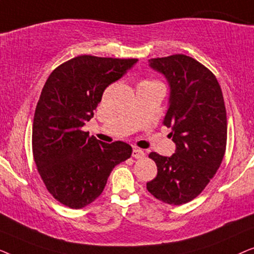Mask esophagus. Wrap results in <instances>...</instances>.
Returning <instances> with one entry per match:
<instances>
[{"label":"esophagus","mask_w":254,"mask_h":254,"mask_svg":"<svg viewBox=\"0 0 254 254\" xmlns=\"http://www.w3.org/2000/svg\"><path fill=\"white\" fill-rule=\"evenodd\" d=\"M144 151L142 150V149H137V148H134L133 149V152H131V156H133L134 158H142L144 157Z\"/></svg>","instance_id":"esophagus-1"}]
</instances>
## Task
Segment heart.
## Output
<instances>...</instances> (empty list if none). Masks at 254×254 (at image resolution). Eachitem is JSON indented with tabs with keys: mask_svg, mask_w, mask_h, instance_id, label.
Here are the masks:
<instances>
[{
	"mask_svg": "<svg viewBox=\"0 0 254 254\" xmlns=\"http://www.w3.org/2000/svg\"><path fill=\"white\" fill-rule=\"evenodd\" d=\"M142 83H145V84H149V83H150V84H151V83H157V82H155V81H143Z\"/></svg>",
	"mask_w": 254,
	"mask_h": 254,
	"instance_id": "1",
	"label": "heart"
}]
</instances>
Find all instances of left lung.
I'll return each instance as SVG.
<instances>
[{
	"label": "left lung",
	"instance_id": "8db88e82",
	"mask_svg": "<svg viewBox=\"0 0 254 254\" xmlns=\"http://www.w3.org/2000/svg\"><path fill=\"white\" fill-rule=\"evenodd\" d=\"M150 67L170 84V106L163 125L171 128L176 152H150L157 176L148 192L169 204H184L199 195L220 168L227 148V111L213 72L184 54L150 59Z\"/></svg>",
	"mask_w": 254,
	"mask_h": 254
}]
</instances>
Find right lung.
<instances>
[{
    "label": "right lung",
    "mask_w": 254,
    "mask_h": 254,
    "mask_svg": "<svg viewBox=\"0 0 254 254\" xmlns=\"http://www.w3.org/2000/svg\"><path fill=\"white\" fill-rule=\"evenodd\" d=\"M136 62L78 55L48 76L34 112L32 151L47 190L64 206L79 209L93 202L114 166L130 157L129 144L104 143L82 127L93 117L104 90Z\"/></svg>",
    "instance_id": "1"
}]
</instances>
